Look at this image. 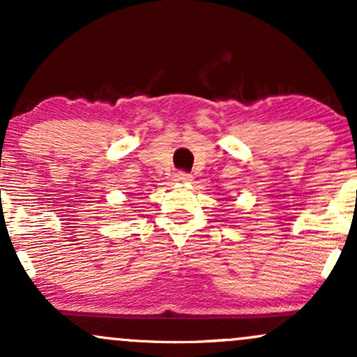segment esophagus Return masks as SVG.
<instances>
[{
  "mask_svg": "<svg viewBox=\"0 0 357 357\" xmlns=\"http://www.w3.org/2000/svg\"><path fill=\"white\" fill-rule=\"evenodd\" d=\"M174 178H176V181H179V183H188V181H191L192 176L184 173V171H179V173H176Z\"/></svg>",
  "mask_w": 357,
  "mask_h": 357,
  "instance_id": "34e87169",
  "label": "esophagus"
}]
</instances>
